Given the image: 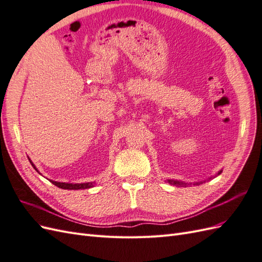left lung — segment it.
<instances>
[{
  "mask_svg": "<svg viewBox=\"0 0 262 262\" xmlns=\"http://www.w3.org/2000/svg\"><path fill=\"white\" fill-rule=\"evenodd\" d=\"M222 171H223V169L219 170L217 173H215V176H211L208 179L201 180V181H195V182H187V181H181V180H177V179H166L165 181L168 182V184H170L172 186H178V187H187V186H190V185H201V184H203V182H205V181H209V180H211L213 178H215L217 175H220Z\"/></svg>",
  "mask_w": 262,
  "mask_h": 262,
  "instance_id": "left-lung-1",
  "label": "left lung"
}]
</instances>
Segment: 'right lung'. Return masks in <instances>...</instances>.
Returning a JSON list of instances; mask_svg holds the SVG:
<instances>
[{
  "label": "right lung",
  "instance_id": "obj_1",
  "mask_svg": "<svg viewBox=\"0 0 262 262\" xmlns=\"http://www.w3.org/2000/svg\"><path fill=\"white\" fill-rule=\"evenodd\" d=\"M28 161L30 162L31 166H33V167L38 171V169L36 168L35 164H34L33 162H31V160H30L29 157H28ZM38 172H39V171H38ZM50 182H52V184H53L54 186H57V187H59V188H61V189H68V190L90 189V188H92V187L95 186V182H92V181H90V182H83V184H69V182H60V181H54V180H50Z\"/></svg>",
  "mask_w": 262,
  "mask_h": 262
}]
</instances>
